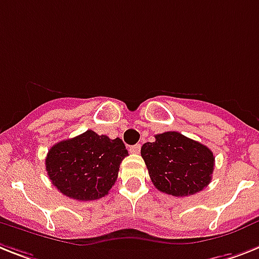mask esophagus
<instances>
[{"label": "esophagus", "instance_id": "obj_1", "mask_svg": "<svg viewBox=\"0 0 259 259\" xmlns=\"http://www.w3.org/2000/svg\"><path fill=\"white\" fill-rule=\"evenodd\" d=\"M140 148H142V145L135 144V145H132V147H130V151H131L132 153H139L140 152Z\"/></svg>", "mask_w": 259, "mask_h": 259}]
</instances>
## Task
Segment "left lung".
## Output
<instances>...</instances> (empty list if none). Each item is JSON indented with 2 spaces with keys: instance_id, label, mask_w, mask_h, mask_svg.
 Here are the masks:
<instances>
[{
  "instance_id": "left-lung-1",
  "label": "left lung",
  "mask_w": 259,
  "mask_h": 259,
  "mask_svg": "<svg viewBox=\"0 0 259 259\" xmlns=\"http://www.w3.org/2000/svg\"><path fill=\"white\" fill-rule=\"evenodd\" d=\"M142 157L160 192L185 197L202 191L211 180L214 156L206 145L180 132H164L142 147Z\"/></svg>"
}]
</instances>
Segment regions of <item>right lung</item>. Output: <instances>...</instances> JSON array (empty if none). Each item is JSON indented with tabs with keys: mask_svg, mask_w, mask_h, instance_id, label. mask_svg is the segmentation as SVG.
I'll list each match as a JSON object with an SVG mask.
<instances>
[{
	"mask_svg": "<svg viewBox=\"0 0 259 259\" xmlns=\"http://www.w3.org/2000/svg\"><path fill=\"white\" fill-rule=\"evenodd\" d=\"M128 156L121 139L89 131L50 148L46 170L62 194L78 201L104 197L117 179L121 160Z\"/></svg>",
	"mask_w": 259,
	"mask_h": 259,
	"instance_id": "right-lung-1",
	"label": "right lung"
}]
</instances>
